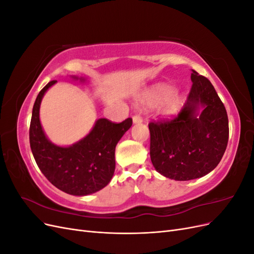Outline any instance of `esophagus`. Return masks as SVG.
I'll use <instances>...</instances> for the list:
<instances>
[{"label":"esophagus","instance_id":"34e87169","mask_svg":"<svg viewBox=\"0 0 254 254\" xmlns=\"http://www.w3.org/2000/svg\"><path fill=\"white\" fill-rule=\"evenodd\" d=\"M143 119L140 117V115H134V117L132 118V122L133 124H139V123H142Z\"/></svg>","mask_w":254,"mask_h":254}]
</instances>
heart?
Here are the masks:
<instances>
[{"label":"heart","instance_id":"heart-1","mask_svg":"<svg viewBox=\"0 0 254 254\" xmlns=\"http://www.w3.org/2000/svg\"><path fill=\"white\" fill-rule=\"evenodd\" d=\"M161 102L163 104L160 107V113L164 117H171L180 110L183 97L180 92H174L173 87L165 83L145 91L140 97V103L146 106H156Z\"/></svg>","mask_w":254,"mask_h":254}]
</instances>
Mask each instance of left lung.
<instances>
[{
  "instance_id": "left-lung-1",
  "label": "left lung",
  "mask_w": 254,
  "mask_h": 254,
  "mask_svg": "<svg viewBox=\"0 0 254 254\" xmlns=\"http://www.w3.org/2000/svg\"><path fill=\"white\" fill-rule=\"evenodd\" d=\"M190 79L193 84L178 117L148 125L153 167L177 181L197 179L212 172L224 156L229 139L227 111L213 84L194 70Z\"/></svg>"
}]
</instances>
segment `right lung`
I'll list each match as a JSON object with an SVG mask.
<instances>
[{
	"mask_svg": "<svg viewBox=\"0 0 254 254\" xmlns=\"http://www.w3.org/2000/svg\"><path fill=\"white\" fill-rule=\"evenodd\" d=\"M74 79L84 78L73 76ZM57 80L50 81L38 94L29 127V143L38 167L60 190L74 196H86L104 189L115 170V146L132 125V119L112 123L98 119L89 134L67 147L53 144L45 135L40 119V104L45 92Z\"/></svg>",
	"mask_w": 254,
	"mask_h": 254,
	"instance_id": "add662e5",
	"label": "right lung"
}]
</instances>
